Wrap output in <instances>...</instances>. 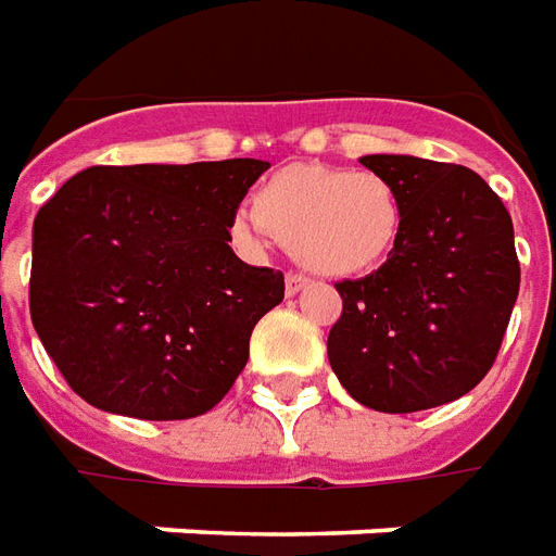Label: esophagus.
<instances>
[{
  "label": "esophagus",
  "instance_id": "1",
  "mask_svg": "<svg viewBox=\"0 0 556 556\" xmlns=\"http://www.w3.org/2000/svg\"><path fill=\"white\" fill-rule=\"evenodd\" d=\"M307 283H311V278H305V275L299 273H290L287 275V281H283V290H287V295H295L302 293Z\"/></svg>",
  "mask_w": 556,
  "mask_h": 556
}]
</instances>
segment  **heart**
I'll return each mask as SVG.
<instances>
[{
    "mask_svg": "<svg viewBox=\"0 0 556 556\" xmlns=\"http://www.w3.org/2000/svg\"><path fill=\"white\" fill-rule=\"evenodd\" d=\"M406 225V201L391 177L340 165H290L233 218V237L257 245L269 233L311 273L350 278L382 266Z\"/></svg>",
    "mask_w": 556,
    "mask_h": 556,
    "instance_id": "obj_1",
    "label": "heart"
}]
</instances>
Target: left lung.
I'll return each instance as SVG.
<instances>
[{
	"mask_svg": "<svg viewBox=\"0 0 556 556\" xmlns=\"http://www.w3.org/2000/svg\"><path fill=\"white\" fill-rule=\"evenodd\" d=\"M406 201L391 257L340 281L343 314L328 362L362 406L408 415L468 394L492 370L518 299L516 239L504 201L465 165L372 153Z\"/></svg>",
	"mask_w": 556,
	"mask_h": 556,
	"instance_id": "1",
	"label": "left lung"
}]
</instances>
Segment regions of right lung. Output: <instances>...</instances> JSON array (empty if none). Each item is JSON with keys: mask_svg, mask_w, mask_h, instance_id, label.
Instances as JSON below:
<instances>
[{"mask_svg": "<svg viewBox=\"0 0 556 556\" xmlns=\"http://www.w3.org/2000/svg\"><path fill=\"white\" fill-rule=\"evenodd\" d=\"M263 160L94 165L40 206L28 307L85 403L141 420L216 406L249 362L283 275L249 266L230 225Z\"/></svg>", "mask_w": 556, "mask_h": 556, "instance_id": "1", "label": "right lung"}]
</instances>
